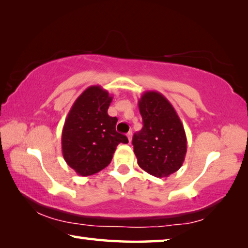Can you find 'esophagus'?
I'll use <instances>...</instances> for the list:
<instances>
[{
	"label": "esophagus",
	"instance_id": "obj_1",
	"mask_svg": "<svg viewBox=\"0 0 248 248\" xmlns=\"http://www.w3.org/2000/svg\"><path fill=\"white\" fill-rule=\"evenodd\" d=\"M127 137H128V140H129V142H131V140H132V132H131V131H129V132L127 133Z\"/></svg>",
	"mask_w": 248,
	"mask_h": 248
}]
</instances>
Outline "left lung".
<instances>
[{
  "label": "left lung",
  "instance_id": "1",
  "mask_svg": "<svg viewBox=\"0 0 248 248\" xmlns=\"http://www.w3.org/2000/svg\"><path fill=\"white\" fill-rule=\"evenodd\" d=\"M139 110L143 128L132 138L138 164L155 177H169L182 167L186 156L184 125L173 105L158 92L143 93Z\"/></svg>",
  "mask_w": 248,
  "mask_h": 248
}]
</instances>
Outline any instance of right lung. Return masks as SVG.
I'll list each match as a JSON object with an SVG mask.
<instances>
[{
  "label": "right lung",
  "mask_w": 248,
  "mask_h": 248,
  "mask_svg": "<svg viewBox=\"0 0 248 248\" xmlns=\"http://www.w3.org/2000/svg\"><path fill=\"white\" fill-rule=\"evenodd\" d=\"M112 97L99 85L87 87L71 107L62 130V154L81 176L104 170L117 145L128 138L116 131L117 117L107 114Z\"/></svg>",
  "instance_id": "right-lung-1"
}]
</instances>
